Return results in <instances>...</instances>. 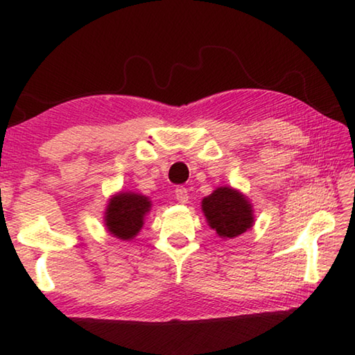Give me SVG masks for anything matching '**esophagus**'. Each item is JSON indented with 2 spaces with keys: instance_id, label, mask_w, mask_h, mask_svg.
<instances>
[{
  "instance_id": "esophagus-1",
  "label": "esophagus",
  "mask_w": 355,
  "mask_h": 355,
  "mask_svg": "<svg viewBox=\"0 0 355 355\" xmlns=\"http://www.w3.org/2000/svg\"><path fill=\"white\" fill-rule=\"evenodd\" d=\"M175 199L180 202V203H186L189 199L188 196V189L184 188V186H178V188L175 189Z\"/></svg>"
}]
</instances>
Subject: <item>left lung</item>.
<instances>
[{
  "instance_id": "obj_1",
  "label": "left lung",
  "mask_w": 355,
  "mask_h": 355,
  "mask_svg": "<svg viewBox=\"0 0 355 355\" xmlns=\"http://www.w3.org/2000/svg\"><path fill=\"white\" fill-rule=\"evenodd\" d=\"M208 225L219 238L233 239L254 225V209L248 197L238 189L220 186L202 200Z\"/></svg>"
}]
</instances>
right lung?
<instances>
[{
	"label": "right lung",
	"instance_id": "obj_1",
	"mask_svg": "<svg viewBox=\"0 0 355 355\" xmlns=\"http://www.w3.org/2000/svg\"><path fill=\"white\" fill-rule=\"evenodd\" d=\"M152 208L148 197L136 192H119L112 196L105 211L107 232L119 239L130 241L144 225V218Z\"/></svg>",
	"mask_w": 355,
	"mask_h": 355
}]
</instances>
